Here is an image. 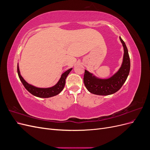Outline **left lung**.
I'll use <instances>...</instances> for the list:
<instances>
[{
	"instance_id": "8db88e82",
	"label": "left lung",
	"mask_w": 150,
	"mask_h": 150,
	"mask_svg": "<svg viewBox=\"0 0 150 150\" xmlns=\"http://www.w3.org/2000/svg\"><path fill=\"white\" fill-rule=\"evenodd\" d=\"M124 48V55L122 64L116 73L108 79H99L87 70H85L84 83L90 93L94 94L107 96L114 94L123 85L129 75L130 59L128 51L125 42L120 38Z\"/></svg>"
}]
</instances>
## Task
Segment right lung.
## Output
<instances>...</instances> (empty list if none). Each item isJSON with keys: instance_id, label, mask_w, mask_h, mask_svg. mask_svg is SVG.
Returning a JSON list of instances; mask_svg holds the SVG:
<instances>
[{"instance_id": "add662e5", "label": "right lung", "mask_w": 150, "mask_h": 150, "mask_svg": "<svg viewBox=\"0 0 150 150\" xmlns=\"http://www.w3.org/2000/svg\"><path fill=\"white\" fill-rule=\"evenodd\" d=\"M72 68L67 70L64 73H62L61 78L59 80L58 82L56 84L54 85L51 88H40L35 87V86L31 85L29 83H28L26 81L22 78V76L21 75L19 64H17V73L18 76L19 77V79L21 81L22 83L23 84L25 88L28 91L31 93L34 96L39 98H51L52 96H56L58 94H59L62 89H64V87L66 83V79L68 74H69V72L71 71Z\"/></svg>"}]
</instances>
